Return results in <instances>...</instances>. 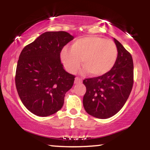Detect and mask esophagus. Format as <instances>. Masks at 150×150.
Returning a JSON list of instances; mask_svg holds the SVG:
<instances>
[{
  "label": "esophagus",
  "instance_id": "34e87169",
  "mask_svg": "<svg viewBox=\"0 0 150 150\" xmlns=\"http://www.w3.org/2000/svg\"><path fill=\"white\" fill-rule=\"evenodd\" d=\"M82 82V79L80 78L79 77H76L75 79V83L77 84V83H81Z\"/></svg>",
  "mask_w": 150,
  "mask_h": 150
}]
</instances>
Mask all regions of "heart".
Returning a JSON list of instances; mask_svg holds the SVG:
<instances>
[{
	"instance_id": "1",
	"label": "heart",
	"mask_w": 150,
	"mask_h": 150,
	"mask_svg": "<svg viewBox=\"0 0 150 150\" xmlns=\"http://www.w3.org/2000/svg\"><path fill=\"white\" fill-rule=\"evenodd\" d=\"M118 49L111 40L89 36L75 40L71 49L65 47L61 52V59L65 69L74 73L82 66L92 76L99 77L108 73L116 64Z\"/></svg>"
}]
</instances>
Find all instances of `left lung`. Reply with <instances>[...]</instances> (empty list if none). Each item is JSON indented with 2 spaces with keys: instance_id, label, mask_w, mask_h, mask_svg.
I'll list each match as a JSON object with an SVG mask.
<instances>
[{
  "instance_id": "1",
  "label": "left lung",
  "mask_w": 150,
  "mask_h": 150,
  "mask_svg": "<svg viewBox=\"0 0 150 150\" xmlns=\"http://www.w3.org/2000/svg\"><path fill=\"white\" fill-rule=\"evenodd\" d=\"M114 42L118 49L114 67L106 75L83 80L86 87L84 108L89 115L101 119L114 116L121 109L133 85L131 54L116 39Z\"/></svg>"
}]
</instances>
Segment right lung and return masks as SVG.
Returning a JSON list of instances; mask_svg holds the SVG:
<instances>
[{
    "label": "right lung",
    "mask_w": 150,
    "mask_h": 150,
    "mask_svg": "<svg viewBox=\"0 0 150 150\" xmlns=\"http://www.w3.org/2000/svg\"><path fill=\"white\" fill-rule=\"evenodd\" d=\"M73 37L63 31L46 32L22 49L15 73V85L22 104L39 116L56 113L75 76L63 69L61 52Z\"/></svg>",
    "instance_id": "obj_1"
}]
</instances>
